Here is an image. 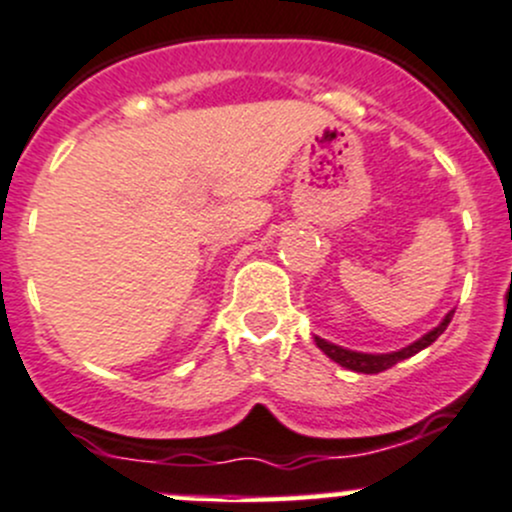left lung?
I'll use <instances>...</instances> for the list:
<instances>
[{"label":"left lung","mask_w":512,"mask_h":512,"mask_svg":"<svg viewBox=\"0 0 512 512\" xmlns=\"http://www.w3.org/2000/svg\"><path fill=\"white\" fill-rule=\"evenodd\" d=\"M451 317H453V312H448L446 319H443V322L438 324L436 329H431V332H428V334H423L421 339H416V342L409 344V347L399 349V352H389V354L352 352V349L337 347V344L327 342V339H322V337H314V342H317V347L322 349V352L327 354L329 359L337 361V364L344 366V369L359 371V374H379V371L391 369V366L399 364V361H404V359H409V356L418 354V352H421V349L431 347V344L436 342V339L441 337L443 332H446V327H448V324H451Z\"/></svg>","instance_id":"8db88e82"}]
</instances>
